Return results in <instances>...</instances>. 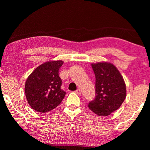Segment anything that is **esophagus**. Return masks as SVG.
Returning <instances> with one entry per match:
<instances>
[{
  "label": "esophagus",
  "mask_w": 150,
  "mask_h": 150,
  "mask_svg": "<svg viewBox=\"0 0 150 150\" xmlns=\"http://www.w3.org/2000/svg\"><path fill=\"white\" fill-rule=\"evenodd\" d=\"M75 92H76V93L77 94H79V95H80V94H81V93H82L81 90L80 89H77V90H76V91Z\"/></svg>",
  "instance_id": "34e87169"
}]
</instances>
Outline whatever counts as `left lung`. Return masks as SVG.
Returning <instances> with one entry per match:
<instances>
[{"label":"left lung","instance_id":"obj_1","mask_svg":"<svg viewBox=\"0 0 150 150\" xmlns=\"http://www.w3.org/2000/svg\"><path fill=\"white\" fill-rule=\"evenodd\" d=\"M91 67L96 76V96L88 107L98 116H108L124 102L126 96V84L112 63H93Z\"/></svg>","mask_w":150,"mask_h":150}]
</instances>
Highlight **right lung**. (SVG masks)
Masks as SVG:
<instances>
[{
    "mask_svg": "<svg viewBox=\"0 0 150 150\" xmlns=\"http://www.w3.org/2000/svg\"><path fill=\"white\" fill-rule=\"evenodd\" d=\"M63 61H48L38 66L26 80L24 91L30 107L40 112H48L61 104L65 96L61 89L59 69Z\"/></svg>",
    "mask_w": 150,
    "mask_h": 150,
    "instance_id": "obj_1",
    "label": "right lung"
}]
</instances>
